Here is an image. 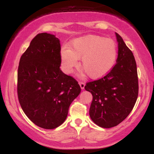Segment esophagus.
<instances>
[{
	"label": "esophagus",
	"mask_w": 154,
	"mask_h": 154,
	"mask_svg": "<svg viewBox=\"0 0 154 154\" xmlns=\"http://www.w3.org/2000/svg\"><path fill=\"white\" fill-rule=\"evenodd\" d=\"M79 85L81 86V88L82 90H83L85 88V83H83V82H79Z\"/></svg>",
	"instance_id": "1"
}]
</instances>
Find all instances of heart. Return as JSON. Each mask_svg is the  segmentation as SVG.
Wrapping results in <instances>:
<instances>
[{"label":"heart","mask_w":154,"mask_h":154,"mask_svg":"<svg viewBox=\"0 0 154 154\" xmlns=\"http://www.w3.org/2000/svg\"><path fill=\"white\" fill-rule=\"evenodd\" d=\"M118 57V48L114 41L97 35H88L72 41L69 48L63 46L60 50V59L63 70L70 73L78 65L91 79L104 77L112 70Z\"/></svg>","instance_id":"obj_1"}]
</instances>
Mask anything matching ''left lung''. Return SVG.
I'll return each mask as SVG.
<instances>
[{
  "label": "left lung",
  "instance_id": "8db88e82",
  "mask_svg": "<svg viewBox=\"0 0 154 154\" xmlns=\"http://www.w3.org/2000/svg\"><path fill=\"white\" fill-rule=\"evenodd\" d=\"M118 42L116 64L108 74L85 86L92 94L90 119L104 128L115 127L124 121L135 104L138 96L137 64L131 50L116 33Z\"/></svg>",
  "mask_w": 154,
  "mask_h": 154
}]
</instances>
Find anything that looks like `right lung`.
Listing matches in <instances>:
<instances>
[{"label": "right lung", "mask_w": 154, "mask_h": 154, "mask_svg": "<svg viewBox=\"0 0 154 154\" xmlns=\"http://www.w3.org/2000/svg\"><path fill=\"white\" fill-rule=\"evenodd\" d=\"M60 41L48 33L38 34L21 57L17 94L21 107L35 125L44 129L59 127L79 95L75 80L60 69Z\"/></svg>", "instance_id": "1"}]
</instances>
